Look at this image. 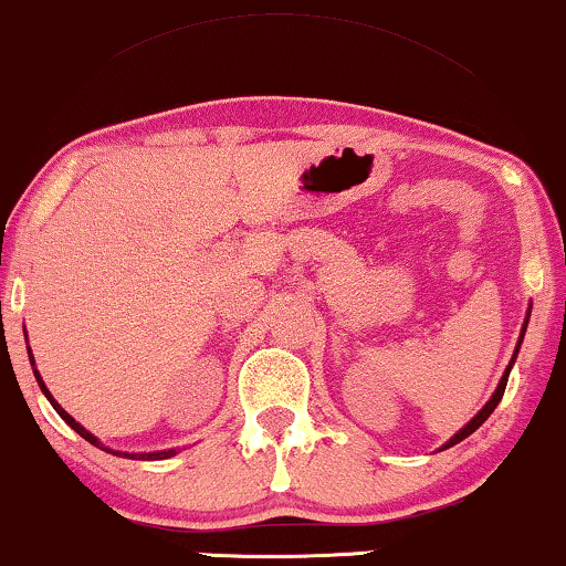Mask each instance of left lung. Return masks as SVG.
Returning <instances> with one entry per match:
<instances>
[{
    "mask_svg": "<svg viewBox=\"0 0 566 566\" xmlns=\"http://www.w3.org/2000/svg\"><path fill=\"white\" fill-rule=\"evenodd\" d=\"M527 318H531V313H527ZM527 318H525V326H522V334H520L517 349H514V355H512V363H510V368H506V370H504L502 381H499V386H496V391H493V397L489 399V405H485V407H483V410H481V412H478V415H475V418H473V420H470V423H468V426H464V428H462V431H460V433H457V436H454V439H452V441H449V443H447V447H443V449L454 447V443H460L462 439H468V436H470V433H473V431H478V428H481V426L485 423V420H489V415H491L493 410H496V405H499V402H502V397H504V389H506V381H510V370H512V366H514V360H517V353H520V345H522V336H525V328H527Z\"/></svg>",
    "mask_w": 566,
    "mask_h": 566,
    "instance_id": "1",
    "label": "left lung"
}]
</instances>
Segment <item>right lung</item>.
Here are the masks:
<instances>
[{
	"label": "right lung",
	"mask_w": 566,
	"mask_h": 566,
	"mask_svg": "<svg viewBox=\"0 0 566 566\" xmlns=\"http://www.w3.org/2000/svg\"><path fill=\"white\" fill-rule=\"evenodd\" d=\"M28 353H31V349H28ZM31 360H33V357H31ZM33 374H35V381H39V386H41V391H44V395H46V399H49V402H52V407H54V410H56V412H60V418L64 420V423H67L70 428H73V431H75V433H81L85 441H91V443H93V447H102V443H98V439H96V436H93V433H88V431H85V428H83L81 423H75V418H70V415H67V412H64L60 405H56V402H54V397H52V395H49V389H46V386H44V381H41L39 370H33ZM102 449H104V447H102ZM106 452H109V454H125V457H130V460H167V457H171V454H177V452H175V449H169V452H151V454H127V452H112V449H106Z\"/></svg>",
	"instance_id": "obj_1"
}]
</instances>
